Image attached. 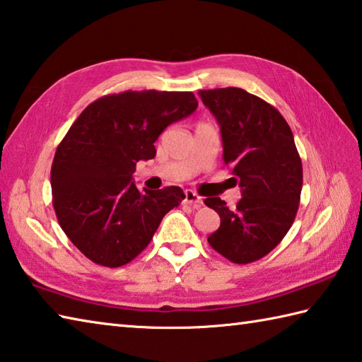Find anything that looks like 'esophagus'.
<instances>
[{"mask_svg":"<svg viewBox=\"0 0 362 362\" xmlns=\"http://www.w3.org/2000/svg\"><path fill=\"white\" fill-rule=\"evenodd\" d=\"M183 202L193 205L194 209H197V207H201V205H202V197L199 194H196L194 191L187 189L185 196H183Z\"/></svg>","mask_w":362,"mask_h":362,"instance_id":"1","label":"esophagus"}]
</instances>
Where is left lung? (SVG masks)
Masks as SVG:
<instances>
[{"label":"left lung","mask_w":362,"mask_h":362,"mask_svg":"<svg viewBox=\"0 0 362 362\" xmlns=\"http://www.w3.org/2000/svg\"><path fill=\"white\" fill-rule=\"evenodd\" d=\"M221 129L223 160L242 188L229 209L219 197L205 205L221 218L209 245L233 264H251L273 251L298 211L303 165L293 133L281 112L240 88L199 90Z\"/></svg>","instance_id":"8db88e82"}]
</instances>
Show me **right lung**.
I'll list each match as a JSON object with an SVG mask.
<instances>
[{"label":"right lung","mask_w":362,"mask_h":362,"mask_svg":"<svg viewBox=\"0 0 362 362\" xmlns=\"http://www.w3.org/2000/svg\"><path fill=\"white\" fill-rule=\"evenodd\" d=\"M196 108L193 92L125 90L97 98L69 129L52 165L53 207L64 233L94 264H129L183 201L179 187L139 191L133 173L155 157L161 132Z\"/></svg>","instance_id":"right-lung-1"}]
</instances>
